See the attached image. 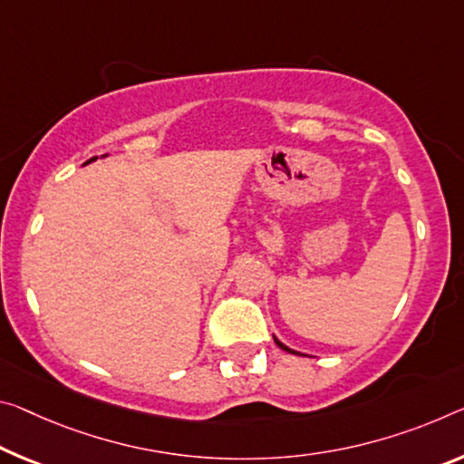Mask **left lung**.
<instances>
[{
    "label": "left lung",
    "mask_w": 464,
    "mask_h": 464,
    "mask_svg": "<svg viewBox=\"0 0 464 464\" xmlns=\"http://www.w3.org/2000/svg\"><path fill=\"white\" fill-rule=\"evenodd\" d=\"M275 343H276V344H278V347H281V349H283V351H289V353H295V351H293V349H289V347H285V344H283V343H281V341H278V338H275Z\"/></svg>",
    "instance_id": "8db88e82"
}]
</instances>
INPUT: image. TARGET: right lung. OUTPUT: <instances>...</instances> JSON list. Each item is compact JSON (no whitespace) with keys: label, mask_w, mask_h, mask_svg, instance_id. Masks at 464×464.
Segmentation results:
<instances>
[{"label":"right lung","mask_w":464,"mask_h":464,"mask_svg":"<svg viewBox=\"0 0 464 464\" xmlns=\"http://www.w3.org/2000/svg\"><path fill=\"white\" fill-rule=\"evenodd\" d=\"M94 159H99V157H92V159H88V160H86V163H84V165H88V163H92V160H94Z\"/></svg>","instance_id":"right-lung-1"}]
</instances>
